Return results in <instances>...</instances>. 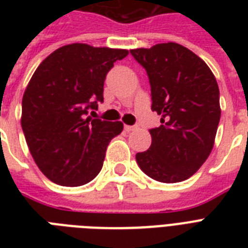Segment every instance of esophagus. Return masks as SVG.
I'll return each instance as SVG.
<instances>
[{
    "label": "esophagus",
    "instance_id": "1",
    "mask_svg": "<svg viewBox=\"0 0 248 248\" xmlns=\"http://www.w3.org/2000/svg\"><path fill=\"white\" fill-rule=\"evenodd\" d=\"M138 128V126H128V124H124V130L127 132L130 131H134V130H136Z\"/></svg>",
    "mask_w": 248,
    "mask_h": 248
}]
</instances>
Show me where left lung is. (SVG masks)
Listing matches in <instances>:
<instances>
[{
  "instance_id": "left-lung-1",
  "label": "left lung",
  "mask_w": 248,
  "mask_h": 248,
  "mask_svg": "<svg viewBox=\"0 0 248 248\" xmlns=\"http://www.w3.org/2000/svg\"><path fill=\"white\" fill-rule=\"evenodd\" d=\"M130 52L147 71L152 110L161 116V126L149 130L151 147L136 155V162L161 183L186 180L214 147L221 114L215 76L200 56L175 42Z\"/></svg>"
}]
</instances>
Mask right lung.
Here are the masks:
<instances>
[{"instance_id":"obj_1","label":"right lung","mask_w":248,"mask_h":248,"mask_svg":"<svg viewBox=\"0 0 248 248\" xmlns=\"http://www.w3.org/2000/svg\"><path fill=\"white\" fill-rule=\"evenodd\" d=\"M127 50L72 44L50 54L21 101V128L38 169L64 186L87 184L100 172L109 141L122 122L93 118L104 81Z\"/></svg>"}]
</instances>
